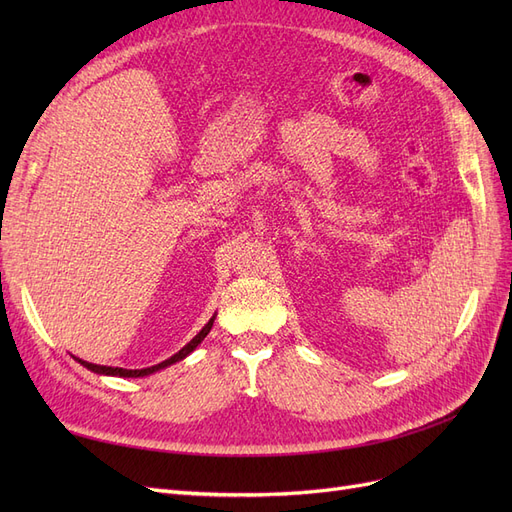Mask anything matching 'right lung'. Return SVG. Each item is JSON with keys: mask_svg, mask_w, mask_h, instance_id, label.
<instances>
[{"mask_svg": "<svg viewBox=\"0 0 512 512\" xmlns=\"http://www.w3.org/2000/svg\"><path fill=\"white\" fill-rule=\"evenodd\" d=\"M213 320H215V316L205 324L203 329H200V333L192 339L190 344H185L177 354H173L170 356V359H166V361H162V363H158V365H151V367H145V369H123V367H106V365H96V363H87V361H81V359H74L79 361L83 367H87L89 371H94V374H100V376H119V378H143V376H149V374H153V371H160V369H164V367H168V365H173V363H177V361H181V359H185V356H188L190 352H194L196 350V346L203 342V339L207 337V333L211 331V327H213Z\"/></svg>", "mask_w": 512, "mask_h": 512, "instance_id": "add662e5", "label": "right lung"}]
</instances>
